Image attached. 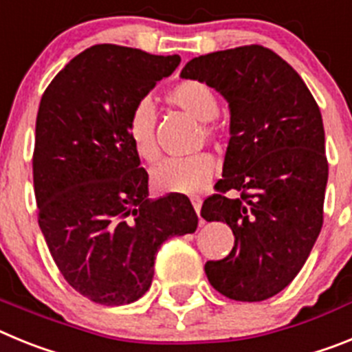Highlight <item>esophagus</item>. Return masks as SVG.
Here are the masks:
<instances>
[{
    "instance_id": "esophagus-1",
    "label": "esophagus",
    "mask_w": 352,
    "mask_h": 352,
    "mask_svg": "<svg viewBox=\"0 0 352 352\" xmlns=\"http://www.w3.org/2000/svg\"><path fill=\"white\" fill-rule=\"evenodd\" d=\"M190 201H192V206H194L195 213H197V214L201 213V204H203V201H201V197H199V195H192Z\"/></svg>"
}]
</instances>
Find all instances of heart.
I'll use <instances>...</instances> for the list:
<instances>
[{"label": "heart", "mask_w": 352, "mask_h": 352, "mask_svg": "<svg viewBox=\"0 0 352 352\" xmlns=\"http://www.w3.org/2000/svg\"><path fill=\"white\" fill-rule=\"evenodd\" d=\"M166 100L203 121V133L206 141H217L220 129L213 123L219 113V98L210 84L197 79L179 80L166 93ZM157 114L151 102L142 100L135 105L129 120V138L135 153L148 164H153L160 157L157 142ZM214 158L208 151L190 155V157L169 158L162 162L153 170L151 179L157 190L167 194H195L210 183L214 173Z\"/></svg>", "instance_id": "b5f03b06"}]
</instances>
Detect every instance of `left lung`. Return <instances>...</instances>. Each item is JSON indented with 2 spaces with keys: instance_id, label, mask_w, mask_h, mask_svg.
I'll list each match as a JSON object with an SVG mask.
<instances>
[{
  "instance_id": "left-lung-1",
  "label": "left lung",
  "mask_w": 352,
  "mask_h": 352,
  "mask_svg": "<svg viewBox=\"0 0 352 352\" xmlns=\"http://www.w3.org/2000/svg\"><path fill=\"white\" fill-rule=\"evenodd\" d=\"M182 77L210 84L231 109L223 178L201 217L231 227L234 247L208 261V280L231 300H268L294 280L321 232L328 160L319 105L298 72L257 43L194 58ZM231 190L240 197L227 198Z\"/></svg>"
}]
</instances>
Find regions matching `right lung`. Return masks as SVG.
Wrapping results in <instances>:
<instances>
[{
    "instance_id": "obj_1",
    "label": "right lung",
    "mask_w": 352,
    "mask_h": 352,
    "mask_svg": "<svg viewBox=\"0 0 352 352\" xmlns=\"http://www.w3.org/2000/svg\"><path fill=\"white\" fill-rule=\"evenodd\" d=\"M182 58L100 43L77 54L43 91L33 185L38 226L65 280L95 303L139 300L160 245L197 229L188 197H148L129 138L135 105Z\"/></svg>"
}]
</instances>
